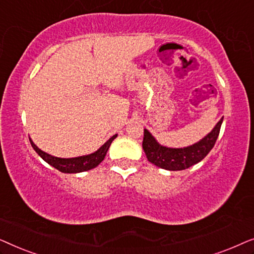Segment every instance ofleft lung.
Returning a JSON list of instances; mask_svg holds the SVG:
<instances>
[{"instance_id": "8db88e82", "label": "left lung", "mask_w": 254, "mask_h": 254, "mask_svg": "<svg viewBox=\"0 0 254 254\" xmlns=\"http://www.w3.org/2000/svg\"><path fill=\"white\" fill-rule=\"evenodd\" d=\"M223 118L215 125L210 133L200 141L184 148H170L159 144L150 131L144 128V136L142 147L148 161L158 168L169 171H182L202 161L213 149L220 134Z\"/></svg>"}]
</instances>
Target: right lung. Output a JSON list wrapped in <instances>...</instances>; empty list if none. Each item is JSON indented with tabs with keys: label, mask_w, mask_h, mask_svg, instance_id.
Listing matches in <instances>:
<instances>
[{
	"label": "right lung",
	"mask_w": 254,
	"mask_h": 254,
	"mask_svg": "<svg viewBox=\"0 0 254 254\" xmlns=\"http://www.w3.org/2000/svg\"><path fill=\"white\" fill-rule=\"evenodd\" d=\"M118 135H113L109 141H106L105 143L98 149V150L92 152V154L78 156V157H72V158H60V157H55V156L47 154V152H45L41 150V149L38 148L37 145L34 144V142L31 140L30 137L29 138H30L31 145H32V148L36 150L37 154L39 155L45 162L53 166V168L64 173H79V172L89 171V170L98 166L100 163L104 161L111 143H112V141Z\"/></svg>",
	"instance_id": "1"
}]
</instances>
